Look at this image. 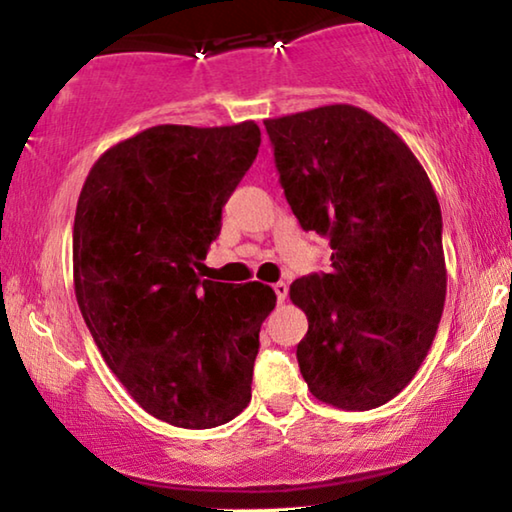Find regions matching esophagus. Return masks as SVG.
Masks as SVG:
<instances>
[{
    "instance_id": "1",
    "label": "esophagus",
    "mask_w": 512,
    "mask_h": 512,
    "mask_svg": "<svg viewBox=\"0 0 512 512\" xmlns=\"http://www.w3.org/2000/svg\"><path fill=\"white\" fill-rule=\"evenodd\" d=\"M273 292H276V296H278V303H285L287 292H289L287 282H276V285H273Z\"/></svg>"
}]
</instances>
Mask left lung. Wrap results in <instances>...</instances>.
I'll return each instance as SVG.
<instances>
[{
  "instance_id": "left-lung-1",
  "label": "left lung",
  "mask_w": 512,
  "mask_h": 512,
  "mask_svg": "<svg viewBox=\"0 0 512 512\" xmlns=\"http://www.w3.org/2000/svg\"><path fill=\"white\" fill-rule=\"evenodd\" d=\"M264 126L294 216L333 250L329 273L289 287L308 317L296 347L301 375L333 407H381L414 379L444 312L437 193L407 142L356 105Z\"/></svg>"
}]
</instances>
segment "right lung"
Instances as JSON below:
<instances>
[{"instance_id":"1","label":"right lung","mask_w":512,"mask_h":512,"mask_svg":"<svg viewBox=\"0 0 512 512\" xmlns=\"http://www.w3.org/2000/svg\"><path fill=\"white\" fill-rule=\"evenodd\" d=\"M259 142L255 121L151 126L105 151L80 190L75 299L108 368L170 425L207 430L250 402L276 292L200 280L195 269Z\"/></svg>"}]
</instances>
